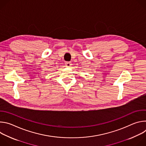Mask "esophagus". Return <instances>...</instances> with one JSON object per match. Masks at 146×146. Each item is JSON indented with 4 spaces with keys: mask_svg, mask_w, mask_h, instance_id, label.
Masks as SVG:
<instances>
[{
    "mask_svg": "<svg viewBox=\"0 0 146 146\" xmlns=\"http://www.w3.org/2000/svg\"><path fill=\"white\" fill-rule=\"evenodd\" d=\"M72 66V63L70 62H65V66L67 68H70Z\"/></svg>",
    "mask_w": 146,
    "mask_h": 146,
    "instance_id": "34e87169",
    "label": "esophagus"
}]
</instances>
